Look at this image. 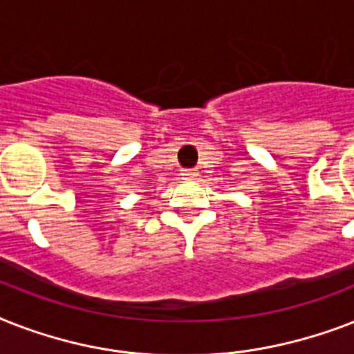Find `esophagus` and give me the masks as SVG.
Segmentation results:
<instances>
[{"label":"esophagus","mask_w":354,"mask_h":354,"mask_svg":"<svg viewBox=\"0 0 354 354\" xmlns=\"http://www.w3.org/2000/svg\"><path fill=\"white\" fill-rule=\"evenodd\" d=\"M182 176L185 178V180H191V178L196 176V171H193V169H187V171L182 172Z\"/></svg>","instance_id":"obj_1"}]
</instances>
